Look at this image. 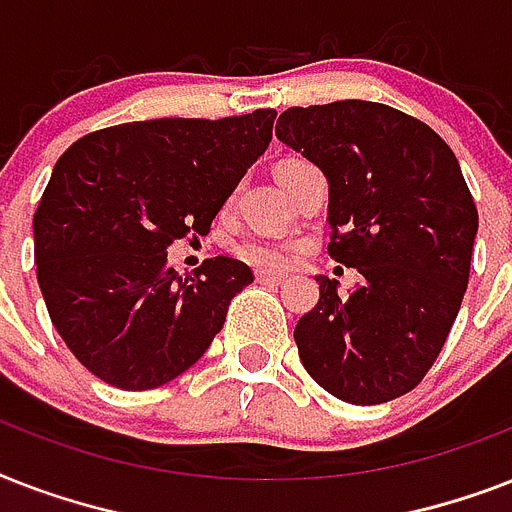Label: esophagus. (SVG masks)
<instances>
[{
    "mask_svg": "<svg viewBox=\"0 0 512 512\" xmlns=\"http://www.w3.org/2000/svg\"><path fill=\"white\" fill-rule=\"evenodd\" d=\"M257 281H260V284H281V281H284V276H281V273H271V271H257Z\"/></svg>",
    "mask_w": 512,
    "mask_h": 512,
    "instance_id": "esophagus-1",
    "label": "esophagus"
}]
</instances>
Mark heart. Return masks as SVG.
Masks as SVG:
<instances>
[{"label": "heart", "instance_id": "obj_1", "mask_svg": "<svg viewBox=\"0 0 512 512\" xmlns=\"http://www.w3.org/2000/svg\"><path fill=\"white\" fill-rule=\"evenodd\" d=\"M239 255L252 265H260V268H281V265L289 263V255H292V247L284 244V241L273 239H249L239 247Z\"/></svg>", "mask_w": 512, "mask_h": 512}]
</instances>
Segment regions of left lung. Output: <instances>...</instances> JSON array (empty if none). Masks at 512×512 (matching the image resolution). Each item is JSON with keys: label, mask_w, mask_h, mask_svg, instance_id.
<instances>
[{"label": "left lung", "mask_w": 512, "mask_h": 512, "mask_svg": "<svg viewBox=\"0 0 512 512\" xmlns=\"http://www.w3.org/2000/svg\"><path fill=\"white\" fill-rule=\"evenodd\" d=\"M276 138L329 183V255L361 281L297 321L300 361L348 404H385L425 377L468 289L478 212L452 148L414 116L335 100L287 108Z\"/></svg>", "instance_id": "obj_1"}]
</instances>
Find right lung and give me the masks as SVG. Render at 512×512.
Returning <instances> with one entry per match:
<instances>
[{"mask_svg":"<svg viewBox=\"0 0 512 512\" xmlns=\"http://www.w3.org/2000/svg\"><path fill=\"white\" fill-rule=\"evenodd\" d=\"M276 111L151 119L92 132L60 156L34 215L36 279L52 327L95 377L151 390L204 356L247 263L209 257L193 276L167 247L207 236L271 143Z\"/></svg>","mask_w":512,"mask_h":512,"instance_id":"right-lung-1","label":"right lung"}]
</instances>
